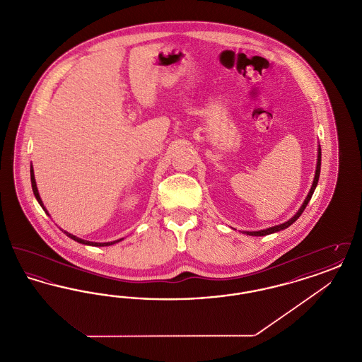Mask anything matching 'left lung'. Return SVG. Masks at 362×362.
<instances>
[{
    "instance_id": "left-lung-1",
    "label": "left lung",
    "mask_w": 362,
    "mask_h": 362,
    "mask_svg": "<svg viewBox=\"0 0 362 362\" xmlns=\"http://www.w3.org/2000/svg\"><path fill=\"white\" fill-rule=\"evenodd\" d=\"M320 165H322V149H320V146H319V151H317V164H316V173H315V177H313V183H312V187H310V192H308V195H307V198H305V201H304V204L301 205V207L298 209V211L293 216L292 218L289 220V221H286V223H284V224L276 225V226H270V228H267V229H262V230H255V232H244V233H247V235H250V236H266V235H270V233H276V232H279V230H282V229H285V228H288V226H291V225L303 214V211H304V209L307 207L308 205V202L310 201V198H312V194H313V191L316 189V186H317V182H319V176H320Z\"/></svg>"
}]
</instances>
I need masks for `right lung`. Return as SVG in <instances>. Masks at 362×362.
Masks as SVG:
<instances>
[{
	"label": "right lung",
	"instance_id": "add662e5",
	"mask_svg": "<svg viewBox=\"0 0 362 362\" xmlns=\"http://www.w3.org/2000/svg\"><path fill=\"white\" fill-rule=\"evenodd\" d=\"M31 185H33V191H34L35 198L37 199L39 205L43 207V210L49 214V211L46 210V207L43 206V202H42L40 195H39V192H37V187H36V182H35L34 168H33V165H31ZM65 233H66V236H69L70 239H73V240L77 241V243L86 244V245H93V247H105V245H111V244H115V243H118V241L122 240V239H119V240L110 241V243H93V241L83 240V239H80V238H77V236H74V235H70L68 232H65Z\"/></svg>",
	"mask_w": 362,
	"mask_h": 362
}]
</instances>
